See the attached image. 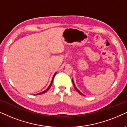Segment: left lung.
<instances>
[{"label":"left lung","instance_id":"left-lung-1","mask_svg":"<svg viewBox=\"0 0 127 127\" xmlns=\"http://www.w3.org/2000/svg\"><path fill=\"white\" fill-rule=\"evenodd\" d=\"M72 84H73V85H74V88H75V90H76V91H77V92H78L79 94L82 95H83V96H85V95H84V94H82V93H81V92H80V91H79L78 90V89L77 88H76V87H75V84H74V81H73V79H72Z\"/></svg>","mask_w":127,"mask_h":127}]
</instances>
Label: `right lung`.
<instances>
[{
  "label": "right lung",
  "instance_id": "right-lung-1",
  "mask_svg": "<svg viewBox=\"0 0 127 127\" xmlns=\"http://www.w3.org/2000/svg\"><path fill=\"white\" fill-rule=\"evenodd\" d=\"M56 73H57V72H56V73L54 74V75H53V78H52V81H51V83H50V84L49 85V87L48 88H47L46 90L45 91H43V92H40V93H39V94H35V95H40V94H44V93H45V92H46L47 91H48L49 89H50V88L51 87V86H52V82H53V78H54V77H55V75L56 74Z\"/></svg>",
  "mask_w": 127,
  "mask_h": 127
}]
</instances>
